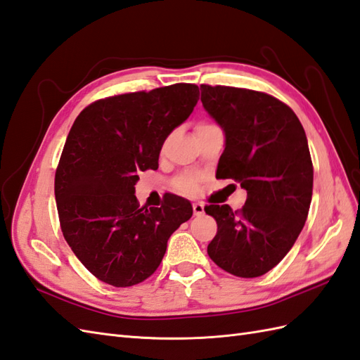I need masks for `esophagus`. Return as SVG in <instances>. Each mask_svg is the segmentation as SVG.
<instances>
[{
  "label": "esophagus",
  "mask_w": 360,
  "mask_h": 360,
  "mask_svg": "<svg viewBox=\"0 0 360 360\" xmlns=\"http://www.w3.org/2000/svg\"><path fill=\"white\" fill-rule=\"evenodd\" d=\"M193 213H195V216L204 214V204L202 202H193Z\"/></svg>",
  "instance_id": "esophagus-1"
}]
</instances>
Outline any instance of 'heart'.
Masks as SVG:
<instances>
[{"mask_svg": "<svg viewBox=\"0 0 360 360\" xmlns=\"http://www.w3.org/2000/svg\"><path fill=\"white\" fill-rule=\"evenodd\" d=\"M202 125H208V124H200L199 127H202ZM198 187V179L190 176V174H182L176 181H174V188L184 191V193H190V191L196 190Z\"/></svg>", "mask_w": 360, "mask_h": 360, "instance_id": "heart-1", "label": "heart"}]
</instances>
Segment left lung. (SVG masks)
<instances>
[{
    "label": "left lung",
    "instance_id": "obj_1",
    "mask_svg": "<svg viewBox=\"0 0 360 360\" xmlns=\"http://www.w3.org/2000/svg\"><path fill=\"white\" fill-rule=\"evenodd\" d=\"M200 101L225 135L216 178L247 190L238 212L227 204L205 207L218 224L207 253L225 271L257 278L285 257L310 210L313 164L305 131L287 104L262 91L202 84Z\"/></svg>",
    "mask_w": 360,
    "mask_h": 360
}]
</instances>
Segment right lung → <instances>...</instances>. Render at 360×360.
<instances>
[{
	"label": "right lung",
	"instance_id": "obj_1",
	"mask_svg": "<svg viewBox=\"0 0 360 360\" xmlns=\"http://www.w3.org/2000/svg\"><path fill=\"white\" fill-rule=\"evenodd\" d=\"M199 99L195 84L116 95L75 120L55 173L63 235L81 264L113 287H131L160 266L167 240L193 214L187 199L139 207V172L158 169L164 141Z\"/></svg>",
	"mask_w": 360,
	"mask_h": 360
}]
</instances>
